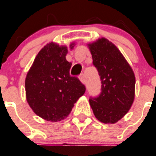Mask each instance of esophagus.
Segmentation results:
<instances>
[{
	"label": "esophagus",
	"mask_w": 156,
	"mask_h": 156,
	"mask_svg": "<svg viewBox=\"0 0 156 156\" xmlns=\"http://www.w3.org/2000/svg\"><path fill=\"white\" fill-rule=\"evenodd\" d=\"M79 78H80V81L83 83H84V84L86 83V81H87V78H86L85 74L81 73L80 75Z\"/></svg>",
	"instance_id": "obj_1"
}]
</instances>
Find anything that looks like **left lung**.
Returning <instances> with one entry per match:
<instances>
[{
  "instance_id": "1",
  "label": "left lung",
  "mask_w": 156,
  "mask_h": 156,
  "mask_svg": "<svg viewBox=\"0 0 156 156\" xmlns=\"http://www.w3.org/2000/svg\"><path fill=\"white\" fill-rule=\"evenodd\" d=\"M101 80V93L90 98L95 116L103 123H115L129 110L134 100V73L119 50L105 38L89 44Z\"/></svg>"
}]
</instances>
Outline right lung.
Returning <instances> with one entry per match:
<instances>
[{
  "label": "right lung",
  "instance_id": "obj_1",
  "mask_svg": "<svg viewBox=\"0 0 156 156\" xmlns=\"http://www.w3.org/2000/svg\"><path fill=\"white\" fill-rule=\"evenodd\" d=\"M66 47L47 44L38 53L26 77L28 104L47 121L57 122L67 117L86 91L85 85L69 74L72 63L66 60Z\"/></svg>",
  "mask_w": 156,
  "mask_h": 156
}]
</instances>
